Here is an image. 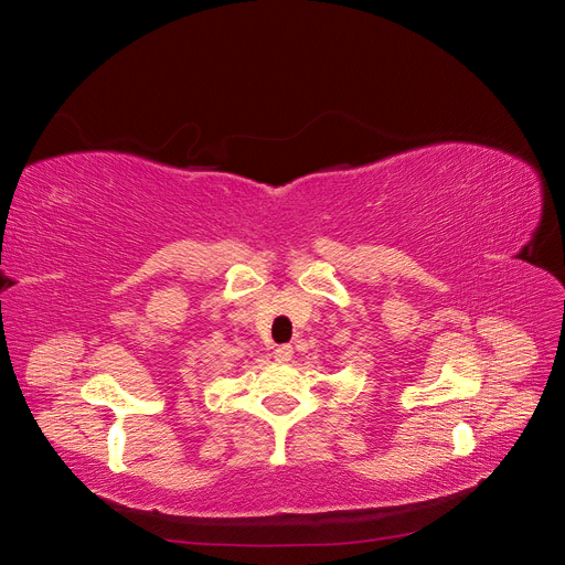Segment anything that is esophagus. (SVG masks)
<instances>
[{"label": "esophagus", "mask_w": 565, "mask_h": 565, "mask_svg": "<svg viewBox=\"0 0 565 565\" xmlns=\"http://www.w3.org/2000/svg\"><path fill=\"white\" fill-rule=\"evenodd\" d=\"M292 347H278L276 351H273V358H276L278 363H287V361H292Z\"/></svg>", "instance_id": "obj_1"}]
</instances>
